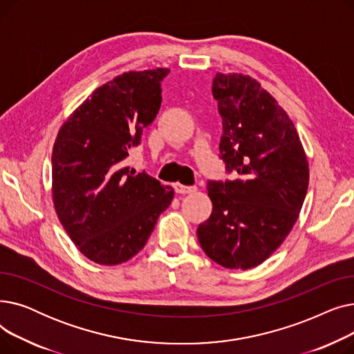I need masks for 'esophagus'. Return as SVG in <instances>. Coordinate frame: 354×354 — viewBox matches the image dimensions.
<instances>
[{"mask_svg":"<svg viewBox=\"0 0 354 354\" xmlns=\"http://www.w3.org/2000/svg\"><path fill=\"white\" fill-rule=\"evenodd\" d=\"M174 188L178 194H192L196 191V187H187V185L182 183H174Z\"/></svg>","mask_w":354,"mask_h":354,"instance_id":"esophagus-1","label":"esophagus"}]
</instances>
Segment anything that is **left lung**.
<instances>
[{"label":"left lung","instance_id":"1","mask_svg":"<svg viewBox=\"0 0 354 354\" xmlns=\"http://www.w3.org/2000/svg\"><path fill=\"white\" fill-rule=\"evenodd\" d=\"M212 95L224 130L221 159L238 176L208 182L212 214L196 234L212 261L250 270L292 230L308 188V162L287 111L255 79L216 73Z\"/></svg>","mask_w":354,"mask_h":354}]
</instances>
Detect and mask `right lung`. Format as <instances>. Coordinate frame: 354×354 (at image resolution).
<instances>
[{
  "label": "right lung",
  "instance_id": "1",
  "mask_svg": "<svg viewBox=\"0 0 354 354\" xmlns=\"http://www.w3.org/2000/svg\"><path fill=\"white\" fill-rule=\"evenodd\" d=\"M167 68L127 71L97 87L53 146L54 209L90 261L116 266L147 243L174 189L126 165L160 107Z\"/></svg>",
  "mask_w": 354,
  "mask_h": 354
}]
</instances>
